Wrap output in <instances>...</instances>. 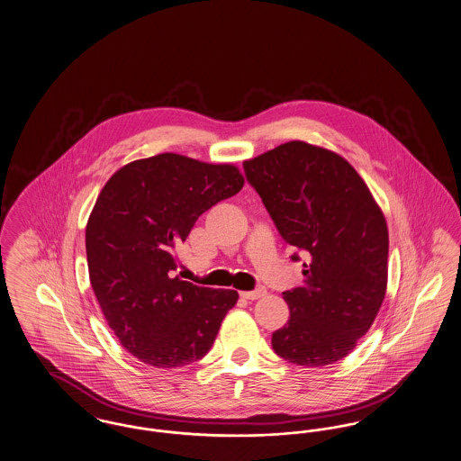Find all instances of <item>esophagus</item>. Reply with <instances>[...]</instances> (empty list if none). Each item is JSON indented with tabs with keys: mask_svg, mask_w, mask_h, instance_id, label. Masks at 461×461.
Returning a JSON list of instances; mask_svg holds the SVG:
<instances>
[{
	"mask_svg": "<svg viewBox=\"0 0 461 461\" xmlns=\"http://www.w3.org/2000/svg\"><path fill=\"white\" fill-rule=\"evenodd\" d=\"M264 295H266V288H264V286H258L256 290H250V292H241V297H243V299H249V301L261 299Z\"/></svg>",
	"mask_w": 461,
	"mask_h": 461,
	"instance_id": "34e87169",
	"label": "esophagus"
}]
</instances>
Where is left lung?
I'll list each match as a JSON object with an SVG mask.
<instances>
[{
    "label": "left lung",
    "instance_id": "1",
    "mask_svg": "<svg viewBox=\"0 0 461 461\" xmlns=\"http://www.w3.org/2000/svg\"><path fill=\"white\" fill-rule=\"evenodd\" d=\"M243 171L282 239L304 254V285L284 292L290 320L273 333V349L309 368L346 357L385 297L389 233L380 207L346 158L304 141L245 160Z\"/></svg>",
    "mask_w": 461,
    "mask_h": 461
}]
</instances>
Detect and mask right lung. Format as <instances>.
<instances>
[{"label":"right lung","instance_id":"obj_1","mask_svg":"<svg viewBox=\"0 0 461 461\" xmlns=\"http://www.w3.org/2000/svg\"><path fill=\"white\" fill-rule=\"evenodd\" d=\"M241 186L235 166L160 154L121 167L96 198L86 226L89 282L122 348L145 365L181 368L202 359L237 304L235 290L175 276V249Z\"/></svg>","mask_w":461,"mask_h":461}]
</instances>
